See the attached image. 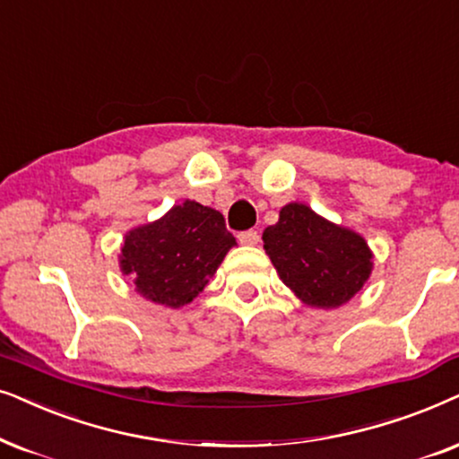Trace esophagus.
I'll list each match as a JSON object with an SVG mask.
<instances>
[{
  "instance_id": "34e87169",
  "label": "esophagus",
  "mask_w": 459,
  "mask_h": 459,
  "mask_svg": "<svg viewBox=\"0 0 459 459\" xmlns=\"http://www.w3.org/2000/svg\"><path fill=\"white\" fill-rule=\"evenodd\" d=\"M258 241H260L258 230H243V233H239L241 246H255Z\"/></svg>"
}]
</instances>
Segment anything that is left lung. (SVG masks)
Instances as JSON below:
<instances>
[{
  "label": "left lung",
  "mask_w": 459,
  "mask_h": 459,
  "mask_svg": "<svg viewBox=\"0 0 459 459\" xmlns=\"http://www.w3.org/2000/svg\"><path fill=\"white\" fill-rule=\"evenodd\" d=\"M262 241L281 281L308 307H342L361 291L374 266L361 235L304 204L285 205Z\"/></svg>",
  "instance_id": "obj_1"
}]
</instances>
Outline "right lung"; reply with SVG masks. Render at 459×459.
Wrapping results in <instances>:
<instances>
[{
	"instance_id": "obj_1",
	"label": "right lung",
	"mask_w": 459,
	"mask_h": 459,
	"mask_svg": "<svg viewBox=\"0 0 459 459\" xmlns=\"http://www.w3.org/2000/svg\"><path fill=\"white\" fill-rule=\"evenodd\" d=\"M233 246L222 213L186 199L155 222L132 229L119 266L146 300L180 308L204 291Z\"/></svg>"
}]
</instances>
